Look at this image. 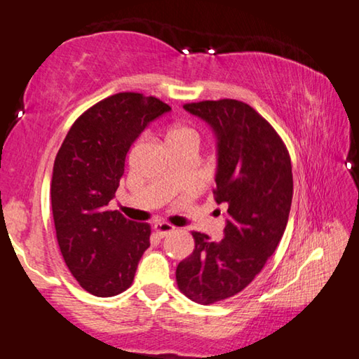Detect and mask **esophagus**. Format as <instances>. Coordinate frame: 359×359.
Here are the masks:
<instances>
[{"mask_svg":"<svg viewBox=\"0 0 359 359\" xmlns=\"http://www.w3.org/2000/svg\"><path fill=\"white\" fill-rule=\"evenodd\" d=\"M154 231H156L159 237H165V235L172 233L175 231V227L170 226L168 222H156L154 224Z\"/></svg>","mask_w":359,"mask_h":359,"instance_id":"34e87169","label":"esophagus"}]
</instances>
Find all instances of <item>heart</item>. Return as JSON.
I'll use <instances>...</instances> for the list:
<instances>
[{
  "instance_id": "1",
  "label": "heart",
  "mask_w": 359,
  "mask_h": 359,
  "mask_svg": "<svg viewBox=\"0 0 359 359\" xmlns=\"http://www.w3.org/2000/svg\"><path fill=\"white\" fill-rule=\"evenodd\" d=\"M184 137H196V133L189 127H174L169 132V140L170 138H184Z\"/></svg>"
}]
</instances>
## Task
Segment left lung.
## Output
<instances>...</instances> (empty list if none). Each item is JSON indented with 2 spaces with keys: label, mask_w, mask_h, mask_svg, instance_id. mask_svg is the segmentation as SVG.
<instances>
[{
  "label": "left lung",
  "mask_w": 359,
  "mask_h": 359,
  "mask_svg": "<svg viewBox=\"0 0 359 359\" xmlns=\"http://www.w3.org/2000/svg\"><path fill=\"white\" fill-rule=\"evenodd\" d=\"M184 109L216 135L214 200L229 208L221 242L191 232L195 250L180 261L175 279L191 302L211 304L242 292L276 251L290 214L292 164L282 138L247 103L200 101Z\"/></svg>",
  "instance_id": "8db88e82"
}]
</instances>
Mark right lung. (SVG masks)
<instances>
[{
	"instance_id": "add662e5",
	"label": "right lung",
	"mask_w": 359,
	"mask_h": 359,
	"mask_svg": "<svg viewBox=\"0 0 359 359\" xmlns=\"http://www.w3.org/2000/svg\"><path fill=\"white\" fill-rule=\"evenodd\" d=\"M169 111L154 96L112 95L74 122L56 154L51 179L56 238L71 274L95 297L127 290L149 247L151 227L128 221L108 205L133 142Z\"/></svg>"
}]
</instances>
